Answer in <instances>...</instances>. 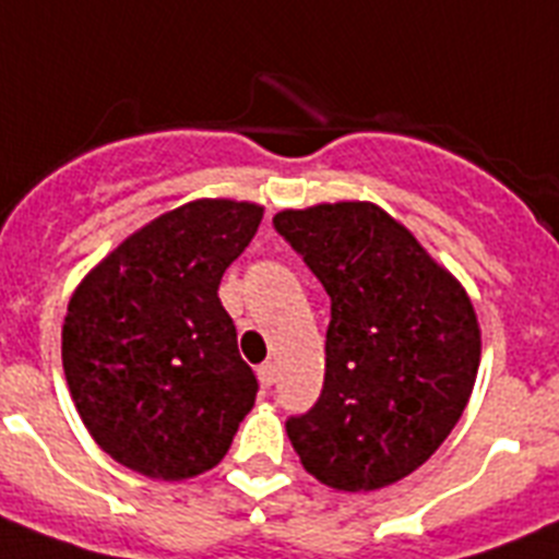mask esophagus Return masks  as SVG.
I'll return each instance as SVG.
<instances>
[{"label": "esophagus", "mask_w": 559, "mask_h": 559, "mask_svg": "<svg viewBox=\"0 0 559 559\" xmlns=\"http://www.w3.org/2000/svg\"><path fill=\"white\" fill-rule=\"evenodd\" d=\"M259 380L264 388H273L275 380H278V366H275V362H264V366H259Z\"/></svg>", "instance_id": "obj_1"}]
</instances>
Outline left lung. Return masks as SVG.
Listing matches in <instances>:
<instances>
[{"label": "left lung", "mask_w": 559, "mask_h": 559, "mask_svg": "<svg viewBox=\"0 0 559 559\" xmlns=\"http://www.w3.org/2000/svg\"><path fill=\"white\" fill-rule=\"evenodd\" d=\"M332 300L326 377L286 433L320 484L368 492L421 467L473 394L481 329L464 286L371 202L273 219Z\"/></svg>", "instance_id": "8db88e82"}]
</instances>
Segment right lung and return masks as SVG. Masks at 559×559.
<instances>
[{
    "label": "right lung",
    "instance_id": "1",
    "mask_svg": "<svg viewBox=\"0 0 559 559\" xmlns=\"http://www.w3.org/2000/svg\"><path fill=\"white\" fill-rule=\"evenodd\" d=\"M264 207L197 199L132 233L67 307L61 360L90 436L123 467L182 481L216 467L259 380L219 300Z\"/></svg>",
    "mask_w": 559,
    "mask_h": 559
}]
</instances>
